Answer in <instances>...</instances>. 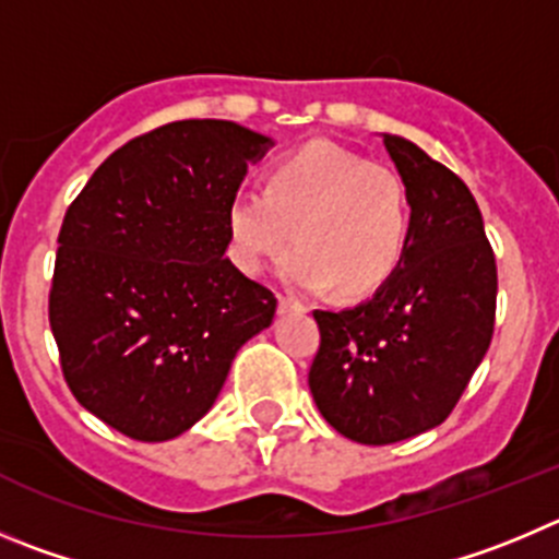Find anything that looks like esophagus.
<instances>
[{"label":"esophagus","instance_id":"34e87169","mask_svg":"<svg viewBox=\"0 0 559 559\" xmlns=\"http://www.w3.org/2000/svg\"><path fill=\"white\" fill-rule=\"evenodd\" d=\"M278 311H281V314H289V311H297V314H304L306 306L300 304V300H295V297L278 295Z\"/></svg>","mask_w":559,"mask_h":559}]
</instances>
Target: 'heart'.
I'll use <instances>...</instances> for the list:
<instances>
[{"label":"heart","mask_w":559,"mask_h":559,"mask_svg":"<svg viewBox=\"0 0 559 559\" xmlns=\"http://www.w3.org/2000/svg\"><path fill=\"white\" fill-rule=\"evenodd\" d=\"M228 255L259 275L273 259L306 292L361 297L397 273L411 239V201L397 170L333 143H309L273 165L267 190H239L226 209Z\"/></svg>","instance_id":"b5f03b06"}]
</instances>
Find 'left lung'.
Instances as JSON below:
<instances>
[{
    "instance_id": "8db88e82",
    "label": "left lung",
    "mask_w": 559,
    "mask_h": 559,
    "mask_svg": "<svg viewBox=\"0 0 559 559\" xmlns=\"http://www.w3.org/2000/svg\"><path fill=\"white\" fill-rule=\"evenodd\" d=\"M383 145L408 190V248L369 300L314 311L320 350L309 369L328 425L369 447L452 414L497 317V259L468 187L411 140L383 134Z\"/></svg>"
}]
</instances>
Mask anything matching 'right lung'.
Returning a JSON list of instances; mask_svg holds the SVG:
<instances>
[{
    "label": "right lung",
    "mask_w": 559,
    "mask_h": 559,
    "mask_svg": "<svg viewBox=\"0 0 559 559\" xmlns=\"http://www.w3.org/2000/svg\"><path fill=\"white\" fill-rule=\"evenodd\" d=\"M273 140L234 121H176L98 165L57 237L49 325L62 378L104 425L170 441L270 328L273 292L226 259V209Z\"/></svg>",
    "instance_id": "obj_1"
}]
</instances>
